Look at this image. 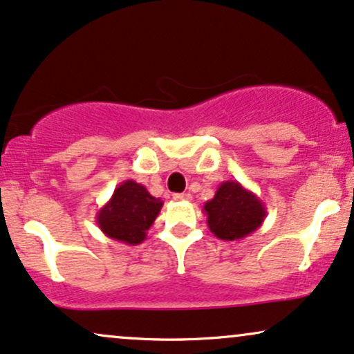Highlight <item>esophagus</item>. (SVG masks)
Instances as JSON below:
<instances>
[{
	"label": "esophagus",
	"mask_w": 354,
	"mask_h": 354,
	"mask_svg": "<svg viewBox=\"0 0 354 354\" xmlns=\"http://www.w3.org/2000/svg\"><path fill=\"white\" fill-rule=\"evenodd\" d=\"M173 199L174 201H189L191 194H187V192H178V194H173Z\"/></svg>",
	"instance_id": "obj_1"
}]
</instances>
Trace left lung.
<instances>
[{
	"mask_svg": "<svg viewBox=\"0 0 354 354\" xmlns=\"http://www.w3.org/2000/svg\"><path fill=\"white\" fill-rule=\"evenodd\" d=\"M209 230L217 239L241 240L261 227L266 207L254 192L239 181H223L214 198L204 204Z\"/></svg>",
	"mask_w": 354,
	"mask_h": 354,
	"instance_id": "1",
	"label": "left lung"
}]
</instances>
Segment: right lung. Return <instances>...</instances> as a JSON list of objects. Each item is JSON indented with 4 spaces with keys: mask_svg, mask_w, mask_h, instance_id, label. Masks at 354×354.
<instances>
[{
    "mask_svg": "<svg viewBox=\"0 0 354 354\" xmlns=\"http://www.w3.org/2000/svg\"><path fill=\"white\" fill-rule=\"evenodd\" d=\"M163 207V201L153 198L145 186L127 180L114 189L111 199L97 210L96 223L102 234L125 245H138L147 239Z\"/></svg>",
    "mask_w": 354,
    "mask_h": 354,
    "instance_id": "add662e5",
    "label": "right lung"
}]
</instances>
